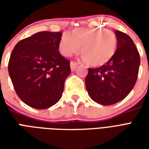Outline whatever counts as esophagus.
I'll use <instances>...</instances> for the list:
<instances>
[{"instance_id":"1","label":"esophagus","mask_w":149,"mask_h":149,"mask_svg":"<svg viewBox=\"0 0 149 149\" xmlns=\"http://www.w3.org/2000/svg\"><path fill=\"white\" fill-rule=\"evenodd\" d=\"M78 65H79V63H77V62H76V61L70 62V67H71L72 71L75 70V68H76V67H77Z\"/></svg>"}]
</instances>
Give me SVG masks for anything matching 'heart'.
Wrapping results in <instances>:
<instances>
[{
	"instance_id": "1",
	"label": "heart",
	"mask_w": 149,
	"mask_h": 149,
	"mask_svg": "<svg viewBox=\"0 0 149 149\" xmlns=\"http://www.w3.org/2000/svg\"><path fill=\"white\" fill-rule=\"evenodd\" d=\"M117 43V37L112 31L100 28H76L71 34L62 35L59 41V51L61 55L68 57L81 49L84 61L93 66H100L114 56Z\"/></svg>"
}]
</instances>
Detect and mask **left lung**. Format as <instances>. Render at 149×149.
<instances>
[{"label":"left lung","instance_id":"left-lung-1","mask_svg":"<svg viewBox=\"0 0 149 149\" xmlns=\"http://www.w3.org/2000/svg\"><path fill=\"white\" fill-rule=\"evenodd\" d=\"M117 49L112 59L99 68H88L85 77L86 89L95 102L111 105L124 100L136 82L141 63L133 40L116 30Z\"/></svg>","mask_w":149,"mask_h":149}]
</instances>
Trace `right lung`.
<instances>
[{"label":"right lung","instance_id":"obj_1","mask_svg":"<svg viewBox=\"0 0 149 149\" xmlns=\"http://www.w3.org/2000/svg\"><path fill=\"white\" fill-rule=\"evenodd\" d=\"M61 32L43 31L21 40L9 58L8 69L19 98L29 106L44 109L58 102L70 61L61 55Z\"/></svg>","mask_w":149,"mask_h":149}]
</instances>
